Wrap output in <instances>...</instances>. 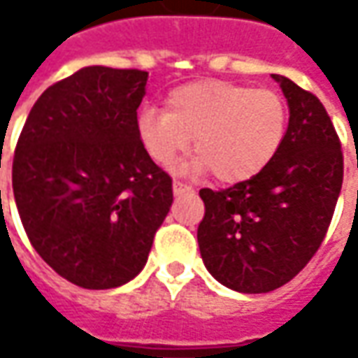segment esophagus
<instances>
[{
    "label": "esophagus",
    "mask_w": 358,
    "mask_h": 358,
    "mask_svg": "<svg viewBox=\"0 0 358 358\" xmlns=\"http://www.w3.org/2000/svg\"><path fill=\"white\" fill-rule=\"evenodd\" d=\"M189 191H191V187L185 185V183H181V181H175V183H173V193H175V195L189 193Z\"/></svg>",
    "instance_id": "1"
}]
</instances>
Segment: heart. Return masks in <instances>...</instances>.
<instances>
[{"label":"heart","mask_w":358,"mask_h":358,"mask_svg":"<svg viewBox=\"0 0 358 358\" xmlns=\"http://www.w3.org/2000/svg\"><path fill=\"white\" fill-rule=\"evenodd\" d=\"M287 105L277 91L255 90L221 79L191 81L173 90L165 111L143 109L135 129L145 153L171 165L193 137L195 171L239 183L261 173L277 155L287 131Z\"/></svg>","instance_id":"obj_1"}]
</instances>
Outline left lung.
Segmentation results:
<instances>
[{
	"instance_id": "1",
	"label": "left lung",
	"mask_w": 358,
	"mask_h": 358,
	"mask_svg": "<svg viewBox=\"0 0 358 358\" xmlns=\"http://www.w3.org/2000/svg\"><path fill=\"white\" fill-rule=\"evenodd\" d=\"M281 83L289 127L267 167L229 189H201L197 229L205 267L239 293L289 282L319 251L343 185V151L327 109L291 79Z\"/></svg>"
}]
</instances>
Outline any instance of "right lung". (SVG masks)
I'll list each match as a JSON object with an SVG mask.
<instances>
[{
    "label": "right lung",
    "instance_id": "1",
    "mask_svg": "<svg viewBox=\"0 0 358 358\" xmlns=\"http://www.w3.org/2000/svg\"><path fill=\"white\" fill-rule=\"evenodd\" d=\"M147 71L83 67L31 107L13 155V195L39 257L83 289H113L147 263L173 181L139 143Z\"/></svg>",
    "mask_w": 358,
    "mask_h": 358
}]
</instances>
